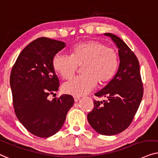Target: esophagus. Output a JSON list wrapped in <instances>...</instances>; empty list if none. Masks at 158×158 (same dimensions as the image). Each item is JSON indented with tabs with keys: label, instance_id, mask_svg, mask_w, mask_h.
I'll use <instances>...</instances> for the list:
<instances>
[{
	"label": "esophagus",
	"instance_id": "34e87169",
	"mask_svg": "<svg viewBox=\"0 0 158 158\" xmlns=\"http://www.w3.org/2000/svg\"><path fill=\"white\" fill-rule=\"evenodd\" d=\"M74 101L75 102H78V101H79V100H80V98H79V97H77V96H75L74 98Z\"/></svg>",
	"mask_w": 158,
	"mask_h": 158
}]
</instances>
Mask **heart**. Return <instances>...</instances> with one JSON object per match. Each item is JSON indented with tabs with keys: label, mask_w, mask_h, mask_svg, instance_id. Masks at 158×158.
<instances>
[{
	"label": "heart",
	"mask_w": 158,
	"mask_h": 158,
	"mask_svg": "<svg viewBox=\"0 0 158 158\" xmlns=\"http://www.w3.org/2000/svg\"><path fill=\"white\" fill-rule=\"evenodd\" d=\"M52 66L63 79H70L82 67V76L63 85L64 92L80 97L89 93L99 85H104L114 77L119 64L116 50L99 40H89L78 44L71 55L58 52L52 58Z\"/></svg>",
	"instance_id": "obj_1"
}]
</instances>
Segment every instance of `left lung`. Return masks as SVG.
Returning <instances> with one entry per match:
<instances>
[{"label": "left lung", "mask_w": 158, "mask_h": 158, "mask_svg": "<svg viewBox=\"0 0 158 158\" xmlns=\"http://www.w3.org/2000/svg\"><path fill=\"white\" fill-rule=\"evenodd\" d=\"M118 48L119 68L113 79L96 92L98 98L106 100L94 101V108L88 113L89 124L98 133L112 136L127 129L139 107L144 92L139 63L127 44L116 35L106 33Z\"/></svg>", "instance_id": "obj_1"}]
</instances>
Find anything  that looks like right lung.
Returning a JSON list of instances; mask_svg holds the SVG:
<instances>
[{
  "label": "right lung",
  "instance_id": "add662e5",
  "mask_svg": "<svg viewBox=\"0 0 158 158\" xmlns=\"http://www.w3.org/2000/svg\"><path fill=\"white\" fill-rule=\"evenodd\" d=\"M65 46L61 41L37 38L21 52L10 72L14 112L27 131L38 137L57 133L74 102L70 94L48 100L59 87L52 58Z\"/></svg>",
  "mask_w": 158,
  "mask_h": 158
}]
</instances>
